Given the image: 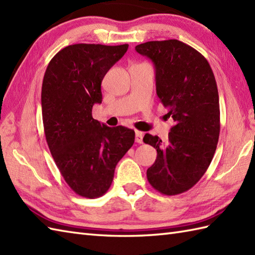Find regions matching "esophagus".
<instances>
[{
  "label": "esophagus",
  "instance_id": "obj_1",
  "mask_svg": "<svg viewBox=\"0 0 255 255\" xmlns=\"http://www.w3.org/2000/svg\"><path fill=\"white\" fill-rule=\"evenodd\" d=\"M136 142L137 143H142L143 142V133L141 131H136Z\"/></svg>",
  "mask_w": 255,
  "mask_h": 255
}]
</instances>
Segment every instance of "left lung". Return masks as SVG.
I'll return each mask as SVG.
<instances>
[{"label":"left lung","instance_id":"1","mask_svg":"<svg viewBox=\"0 0 255 255\" xmlns=\"http://www.w3.org/2000/svg\"><path fill=\"white\" fill-rule=\"evenodd\" d=\"M136 51L155 69L156 94L174 121L165 141L145 133L143 142L156 149L148 181L164 195L188 191L207 171L217 148L220 110L217 83L208 61L176 39L148 41Z\"/></svg>","mask_w":255,"mask_h":255}]
</instances>
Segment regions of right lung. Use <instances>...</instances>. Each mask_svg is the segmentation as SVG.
<instances>
[{
  "label": "right lung",
  "mask_w": 255,
  "mask_h": 255,
  "mask_svg": "<svg viewBox=\"0 0 255 255\" xmlns=\"http://www.w3.org/2000/svg\"><path fill=\"white\" fill-rule=\"evenodd\" d=\"M128 45L77 44L53 57L41 88L42 122L52 158L74 193L86 198L104 195L115 167L134 142V131L111 128L92 116L102 103L101 84Z\"/></svg>",
  "instance_id": "add662e5"
}]
</instances>
